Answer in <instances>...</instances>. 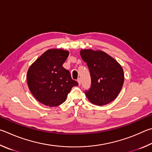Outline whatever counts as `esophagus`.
Listing matches in <instances>:
<instances>
[{
	"label": "esophagus",
	"mask_w": 152,
	"mask_h": 152,
	"mask_svg": "<svg viewBox=\"0 0 152 152\" xmlns=\"http://www.w3.org/2000/svg\"><path fill=\"white\" fill-rule=\"evenodd\" d=\"M77 82H78L79 85H81V80L80 78H79V79H77Z\"/></svg>",
	"instance_id": "esophagus-1"
}]
</instances>
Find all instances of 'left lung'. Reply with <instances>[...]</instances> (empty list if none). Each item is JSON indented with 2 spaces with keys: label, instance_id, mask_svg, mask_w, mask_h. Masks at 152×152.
I'll return each instance as SVG.
<instances>
[{
  "label": "left lung",
  "instance_id": "left-lung-1",
  "mask_svg": "<svg viewBox=\"0 0 152 152\" xmlns=\"http://www.w3.org/2000/svg\"><path fill=\"white\" fill-rule=\"evenodd\" d=\"M80 55L89 69L91 88L86 91L93 104L105 105L115 99L124 82L123 68L115 59L101 50L82 49Z\"/></svg>",
  "mask_w": 152,
  "mask_h": 152
}]
</instances>
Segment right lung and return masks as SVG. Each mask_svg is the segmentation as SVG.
Listing matches in <instances>:
<instances>
[{
	"label": "right lung",
	"instance_id": "add662e5",
	"mask_svg": "<svg viewBox=\"0 0 152 152\" xmlns=\"http://www.w3.org/2000/svg\"><path fill=\"white\" fill-rule=\"evenodd\" d=\"M69 52L50 49L40 56L28 68L26 75L28 87L37 101L55 107L65 102L72 87L78 86L70 73L63 66Z\"/></svg>",
	"mask_w": 152,
	"mask_h": 152
}]
</instances>
